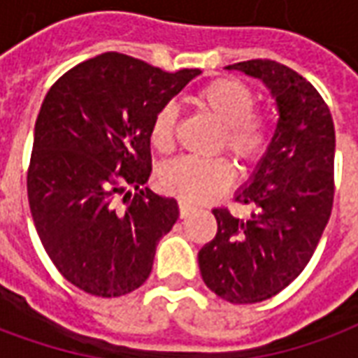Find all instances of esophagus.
<instances>
[{
	"label": "esophagus",
	"mask_w": 358,
	"mask_h": 358,
	"mask_svg": "<svg viewBox=\"0 0 358 358\" xmlns=\"http://www.w3.org/2000/svg\"><path fill=\"white\" fill-rule=\"evenodd\" d=\"M178 210H180V217L182 218H186L192 210H195V207L192 205V203H187V201H178Z\"/></svg>",
	"instance_id": "34e87169"
}]
</instances>
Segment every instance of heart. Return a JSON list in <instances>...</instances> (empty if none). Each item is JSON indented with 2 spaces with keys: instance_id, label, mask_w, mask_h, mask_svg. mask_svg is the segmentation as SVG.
<instances>
[{
  "instance_id": "b5f03b06",
  "label": "heart",
  "mask_w": 358,
  "mask_h": 358,
  "mask_svg": "<svg viewBox=\"0 0 358 358\" xmlns=\"http://www.w3.org/2000/svg\"><path fill=\"white\" fill-rule=\"evenodd\" d=\"M194 103L222 124L220 148L243 164H257L268 149V126L255 113V94L236 78H218L194 95ZM178 110L174 103L159 107L149 126V141L157 151H171ZM234 166L224 157H178L159 171V184L166 194L184 201H207L232 184Z\"/></svg>"
}]
</instances>
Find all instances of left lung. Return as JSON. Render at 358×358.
I'll use <instances>...</instances> for the list:
<instances>
[{"label": "left lung", "mask_w": 358, "mask_h": 358, "mask_svg": "<svg viewBox=\"0 0 358 358\" xmlns=\"http://www.w3.org/2000/svg\"><path fill=\"white\" fill-rule=\"evenodd\" d=\"M226 69L263 80L278 107L268 149L236 194L253 215L213 209L217 236L197 255L210 292L248 305L287 287L315 253L334 205L336 130L322 95L289 66L253 59Z\"/></svg>", "instance_id": "8db88e82"}]
</instances>
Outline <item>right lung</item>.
Returning a JSON list of instances; mask_svg holds the SVG:
<instances>
[{
	"label": "right lung",
	"instance_id": "1",
	"mask_svg": "<svg viewBox=\"0 0 358 358\" xmlns=\"http://www.w3.org/2000/svg\"><path fill=\"white\" fill-rule=\"evenodd\" d=\"M199 74L166 73L109 51L66 71L45 95L28 166V203L45 253L82 292L120 297L151 274L178 203L141 189L151 174L149 126L159 107Z\"/></svg>",
	"mask_w": 358,
	"mask_h": 358
}]
</instances>
